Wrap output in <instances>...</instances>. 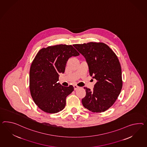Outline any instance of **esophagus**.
I'll return each instance as SVG.
<instances>
[{
  "label": "esophagus",
  "instance_id": "obj_1",
  "mask_svg": "<svg viewBox=\"0 0 147 147\" xmlns=\"http://www.w3.org/2000/svg\"><path fill=\"white\" fill-rule=\"evenodd\" d=\"M74 90H77L78 88H79V87L78 86H77L76 85H74Z\"/></svg>",
  "mask_w": 147,
  "mask_h": 147
}]
</instances>
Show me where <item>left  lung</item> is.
Returning a JSON list of instances; mask_svg holds the SVG:
<instances>
[{
    "instance_id": "obj_1",
    "label": "left lung",
    "mask_w": 147,
    "mask_h": 147,
    "mask_svg": "<svg viewBox=\"0 0 147 147\" xmlns=\"http://www.w3.org/2000/svg\"><path fill=\"white\" fill-rule=\"evenodd\" d=\"M73 46L85 57L90 75L97 80L93 90L84 88L86 96L82 100L83 106L93 113L104 112L116 101L123 86L121 69L117 55L103 42Z\"/></svg>"
}]
</instances>
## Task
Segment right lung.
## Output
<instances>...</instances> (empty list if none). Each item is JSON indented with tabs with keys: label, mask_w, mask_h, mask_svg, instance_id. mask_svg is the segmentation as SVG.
I'll use <instances>...</instances> for the list:
<instances>
[{
	"label": "right lung",
	"mask_w": 147,
	"mask_h": 147,
	"mask_svg": "<svg viewBox=\"0 0 147 147\" xmlns=\"http://www.w3.org/2000/svg\"><path fill=\"white\" fill-rule=\"evenodd\" d=\"M79 55L72 46L60 44L42 49L36 55L30 69V94L43 111L55 113L64 109L74 88L58 83L59 74L64 73L70 57Z\"/></svg>",
	"instance_id": "obj_1"
}]
</instances>
